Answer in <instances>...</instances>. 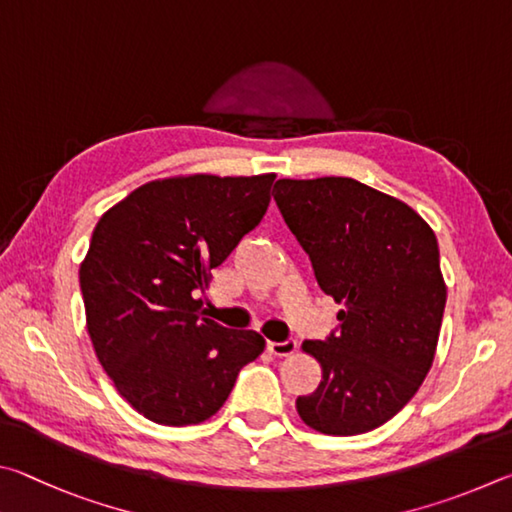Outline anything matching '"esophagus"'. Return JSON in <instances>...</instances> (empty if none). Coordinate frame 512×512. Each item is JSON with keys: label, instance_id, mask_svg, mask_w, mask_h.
Wrapping results in <instances>:
<instances>
[{"label": "esophagus", "instance_id": "obj_1", "mask_svg": "<svg viewBox=\"0 0 512 512\" xmlns=\"http://www.w3.org/2000/svg\"><path fill=\"white\" fill-rule=\"evenodd\" d=\"M267 351L276 357H290L297 353V342H294V339H285V342H267Z\"/></svg>", "mask_w": 512, "mask_h": 512}]
</instances>
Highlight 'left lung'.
<instances>
[{
  "label": "left lung",
  "instance_id": "left-lung-1",
  "mask_svg": "<svg viewBox=\"0 0 512 512\" xmlns=\"http://www.w3.org/2000/svg\"><path fill=\"white\" fill-rule=\"evenodd\" d=\"M274 200L335 303L339 333L301 344L321 382L297 398L328 436L371 432L416 396L432 369L447 288L429 224L398 197L351 177L279 179Z\"/></svg>",
  "mask_w": 512,
  "mask_h": 512
}]
</instances>
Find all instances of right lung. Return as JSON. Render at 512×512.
I'll list each match as a JSON object with an SVG mask.
<instances>
[{"mask_svg":"<svg viewBox=\"0 0 512 512\" xmlns=\"http://www.w3.org/2000/svg\"><path fill=\"white\" fill-rule=\"evenodd\" d=\"M276 175L152 179L96 222L80 263L87 335L116 391L152 423H204L265 351L204 317L211 270L263 220Z\"/></svg>","mask_w":512,"mask_h":512,"instance_id":"right-lung-1","label":"right lung"}]
</instances>
